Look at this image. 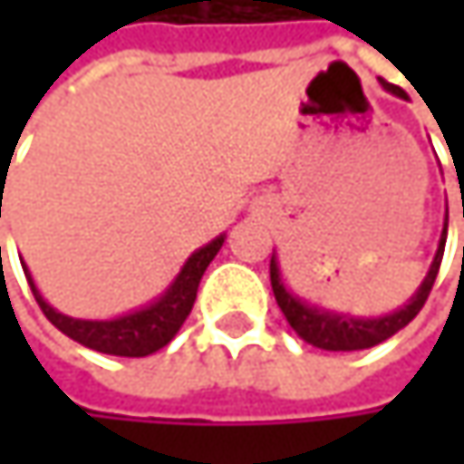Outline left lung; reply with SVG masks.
I'll return each instance as SVG.
<instances>
[{"label":"left lung","instance_id":"8db88e82","mask_svg":"<svg viewBox=\"0 0 464 464\" xmlns=\"http://www.w3.org/2000/svg\"><path fill=\"white\" fill-rule=\"evenodd\" d=\"M382 88L395 96H406L401 88H395L384 80H382ZM446 228H449V209L443 218V231L438 238L435 257H432L421 285L417 287V293L403 306H398L395 312L382 314V317H354V314L333 312V309H324V306L298 298L295 293L287 290V285L282 279L279 257L274 252L271 255V287H274V295H276V304H279L285 320L306 343H312L317 349H327V352H357V349H371V346L387 341L390 335H395L398 330H403L411 323L419 314V309L424 306V301L432 290V282L438 276V268H440V257H443V246H446Z\"/></svg>","mask_w":464,"mask_h":464}]
</instances>
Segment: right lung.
<instances>
[{"mask_svg":"<svg viewBox=\"0 0 464 464\" xmlns=\"http://www.w3.org/2000/svg\"><path fill=\"white\" fill-rule=\"evenodd\" d=\"M226 241V233L215 236L209 244L198 246L179 268V274L171 279V285L152 298L150 304H144L134 312H126L121 317H110V320H77L69 314H61L58 309H53L43 298L40 287L34 285V276L29 271V266L24 263V274L32 285V293L40 304V309L45 312V317L55 324L63 335H69L72 341L102 352V354H115V357H147L158 349H163L185 324L193 304H196V293H198V282L207 271V266L215 260V255L220 252Z\"/></svg>","mask_w":464,"mask_h":464,"instance_id":"1","label":"right lung"}]
</instances>
